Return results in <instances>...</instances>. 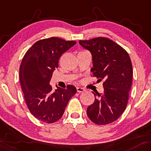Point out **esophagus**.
<instances>
[{"label":"esophagus","mask_w":151,"mask_h":151,"mask_svg":"<svg viewBox=\"0 0 151 151\" xmlns=\"http://www.w3.org/2000/svg\"><path fill=\"white\" fill-rule=\"evenodd\" d=\"M85 89L83 88H81V87H77V91L78 93H81V92H83Z\"/></svg>","instance_id":"1"}]
</instances>
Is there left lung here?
Segmentation results:
<instances>
[{"instance_id": "obj_1", "label": "left lung", "mask_w": 151, "mask_h": 151, "mask_svg": "<svg viewBox=\"0 0 151 151\" xmlns=\"http://www.w3.org/2000/svg\"><path fill=\"white\" fill-rule=\"evenodd\" d=\"M79 43L91 53V71L97 82L103 81L104 88L103 93L93 92L95 101L87 108V115L96 124H110L122 115L127 105L133 76L129 55L108 38L80 40Z\"/></svg>"}]
</instances>
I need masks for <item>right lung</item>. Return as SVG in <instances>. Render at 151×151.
<instances>
[{
	"label": "right lung",
	"instance_id": "1",
	"mask_svg": "<svg viewBox=\"0 0 151 151\" xmlns=\"http://www.w3.org/2000/svg\"><path fill=\"white\" fill-rule=\"evenodd\" d=\"M76 41L50 37L36 41L27 50L19 68V80L27 108L39 120L53 123L64 113L68 101L77 92L72 85L55 91L50 84L60 56Z\"/></svg>",
	"mask_w": 151,
	"mask_h": 151
}]
</instances>
